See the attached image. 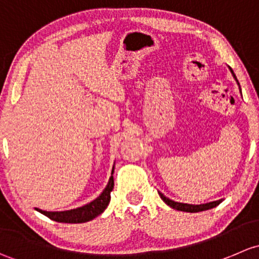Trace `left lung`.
I'll return each mask as SVG.
<instances>
[{
    "mask_svg": "<svg viewBox=\"0 0 259 259\" xmlns=\"http://www.w3.org/2000/svg\"><path fill=\"white\" fill-rule=\"evenodd\" d=\"M229 71H231L232 76L234 77V79H236L237 84H238V86H239L238 81H237L236 74L233 73L232 68H229ZM239 91H241V87H239ZM158 193H159V197H161V198L163 199L164 203L168 204L169 207H172V208H175V209H177V210H182V212H191V213L202 212V210H207V209H210V208H214V207H217L218 204H220L221 202L223 201V199H220V201H213V202H209V203H204V204H188V203H180V202H175V201H172V199L167 198L166 196H163V193H161V192H158Z\"/></svg>",
    "mask_w": 259,
    "mask_h": 259,
    "instance_id": "left-lung-1",
    "label": "left lung"
}]
</instances>
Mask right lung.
I'll return each instance as SVG.
<instances>
[{
    "label": "right lung",
    "mask_w": 259,
    "mask_h": 259,
    "mask_svg": "<svg viewBox=\"0 0 259 259\" xmlns=\"http://www.w3.org/2000/svg\"><path fill=\"white\" fill-rule=\"evenodd\" d=\"M113 172H114V166L112 168V173L110 181H108L107 186L103 189L102 193L97 197L96 199H93L90 203L84 204V206L78 207V208L70 209V210H63V212H47V210L38 209L39 213L45 214L46 217L51 218L52 221L61 223H84L92 221L93 218H96L97 215H100L101 213H103V210L107 208L108 203L111 201V192L113 189Z\"/></svg>",
    "instance_id": "obj_1"
}]
</instances>
